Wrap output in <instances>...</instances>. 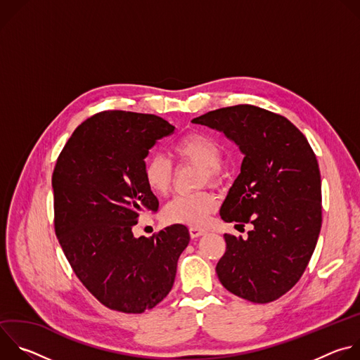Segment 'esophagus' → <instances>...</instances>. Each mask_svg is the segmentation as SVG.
Instances as JSON below:
<instances>
[{"label": "esophagus", "instance_id": "1", "mask_svg": "<svg viewBox=\"0 0 360 360\" xmlns=\"http://www.w3.org/2000/svg\"><path fill=\"white\" fill-rule=\"evenodd\" d=\"M205 233V231L203 229H199V228H189V235H191V238H199V236H202Z\"/></svg>", "mask_w": 360, "mask_h": 360}]
</instances>
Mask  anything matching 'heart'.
Listing matches in <instances>:
<instances>
[{
	"label": "heart",
	"instance_id": "obj_1",
	"mask_svg": "<svg viewBox=\"0 0 360 360\" xmlns=\"http://www.w3.org/2000/svg\"><path fill=\"white\" fill-rule=\"evenodd\" d=\"M174 150L176 155L202 169L203 182H217L222 164V149L208 135L192 132L181 138ZM143 181L148 189L155 195H167L174 182V167L161 153H153L143 164ZM217 196L212 192L200 191L189 195H176L164 208L168 222L188 226H200L217 210Z\"/></svg>",
	"mask_w": 360,
	"mask_h": 360
}]
</instances>
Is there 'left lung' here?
I'll return each instance as SVG.
<instances>
[{
	"label": "left lung",
	"instance_id": "obj_1",
	"mask_svg": "<svg viewBox=\"0 0 360 360\" xmlns=\"http://www.w3.org/2000/svg\"><path fill=\"white\" fill-rule=\"evenodd\" d=\"M221 131L243 153L221 218L252 224L248 238L225 233L221 283L253 303L276 300L303 275L322 226L321 172L304 135L285 117L235 105L192 120ZM235 225V226H238Z\"/></svg>",
	"mask_w": 360,
	"mask_h": 360
}]
</instances>
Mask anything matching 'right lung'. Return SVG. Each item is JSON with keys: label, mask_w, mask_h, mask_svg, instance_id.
Returning a JSON list of instances; mask_svg holds the SVG:
<instances>
[{"label": "right lung", "mask_w": 360, "mask_h": 360, "mask_svg": "<svg viewBox=\"0 0 360 360\" xmlns=\"http://www.w3.org/2000/svg\"><path fill=\"white\" fill-rule=\"evenodd\" d=\"M175 127L161 117L104 111L71 135L53 174L54 225L82 285L112 311L142 314L172 289L179 255L189 243L185 225L135 238L142 212L160 202L143 181L155 142Z\"/></svg>", "instance_id": "add662e5"}]
</instances>
